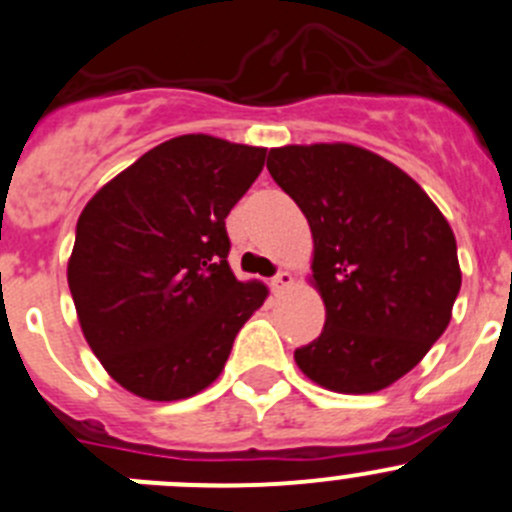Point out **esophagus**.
<instances>
[{
  "label": "esophagus",
  "mask_w": 512,
  "mask_h": 512,
  "mask_svg": "<svg viewBox=\"0 0 512 512\" xmlns=\"http://www.w3.org/2000/svg\"><path fill=\"white\" fill-rule=\"evenodd\" d=\"M292 282H295V277H292L287 270H282V272H277L275 277H272L270 285H272V290H275V292H282V290H287Z\"/></svg>",
  "instance_id": "1"
}]
</instances>
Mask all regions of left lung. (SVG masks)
Listing matches in <instances>:
<instances>
[{
	"label": "left lung",
	"instance_id": "left-lung-1",
	"mask_svg": "<svg viewBox=\"0 0 512 512\" xmlns=\"http://www.w3.org/2000/svg\"><path fill=\"white\" fill-rule=\"evenodd\" d=\"M267 170L310 222V282L325 302L297 367L332 393L390 388L453 317L463 275L448 220L413 177L347 142L275 147Z\"/></svg>",
	"mask_w": 512,
	"mask_h": 512
}]
</instances>
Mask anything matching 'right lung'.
<instances>
[{"mask_svg":"<svg viewBox=\"0 0 512 512\" xmlns=\"http://www.w3.org/2000/svg\"><path fill=\"white\" fill-rule=\"evenodd\" d=\"M265 147L180 135L109 180L77 222L67 282L84 340L127 393L172 403L220 377L267 300L227 265L225 217Z\"/></svg>","mask_w":512,"mask_h":512,"instance_id":"1","label":"right lung"}]
</instances>
